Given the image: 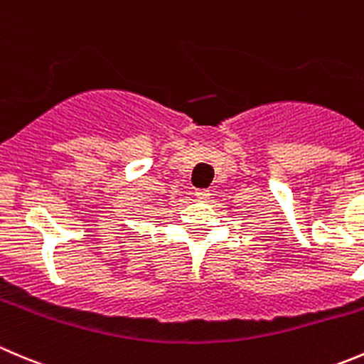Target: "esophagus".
Returning a JSON list of instances; mask_svg holds the SVG:
<instances>
[{
    "mask_svg": "<svg viewBox=\"0 0 364 364\" xmlns=\"http://www.w3.org/2000/svg\"><path fill=\"white\" fill-rule=\"evenodd\" d=\"M194 196L200 201H207L208 198H210V193H208V189H198L196 193H194Z\"/></svg>",
    "mask_w": 364,
    "mask_h": 364,
    "instance_id": "obj_1",
    "label": "esophagus"
}]
</instances>
